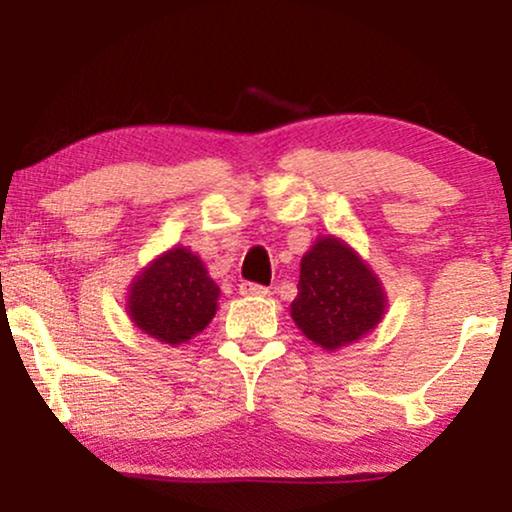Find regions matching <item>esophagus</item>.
Returning <instances> with one entry per match:
<instances>
[{"label":"esophagus","instance_id":"esophagus-1","mask_svg":"<svg viewBox=\"0 0 512 512\" xmlns=\"http://www.w3.org/2000/svg\"><path fill=\"white\" fill-rule=\"evenodd\" d=\"M240 293H242V296H249V298H265V296H270V291L265 289V286L251 284V282L240 284Z\"/></svg>","mask_w":512,"mask_h":512}]
</instances>
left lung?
Here are the masks:
<instances>
[{"label":"left lung","mask_w":512,"mask_h":512,"mask_svg":"<svg viewBox=\"0 0 512 512\" xmlns=\"http://www.w3.org/2000/svg\"><path fill=\"white\" fill-rule=\"evenodd\" d=\"M387 291L375 270L335 235H321L300 261L291 319L326 352L352 345L377 328L387 312Z\"/></svg>","instance_id":"left-lung-1"}]
</instances>
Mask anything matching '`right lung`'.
I'll return each mask as SVG.
<instances>
[{"mask_svg": "<svg viewBox=\"0 0 512 512\" xmlns=\"http://www.w3.org/2000/svg\"><path fill=\"white\" fill-rule=\"evenodd\" d=\"M219 296L202 258L177 244L132 279L125 310L139 331L177 347L205 331L219 310Z\"/></svg>", "mask_w": 512, "mask_h": 512, "instance_id": "obj_1", "label": "right lung"}]
</instances>
